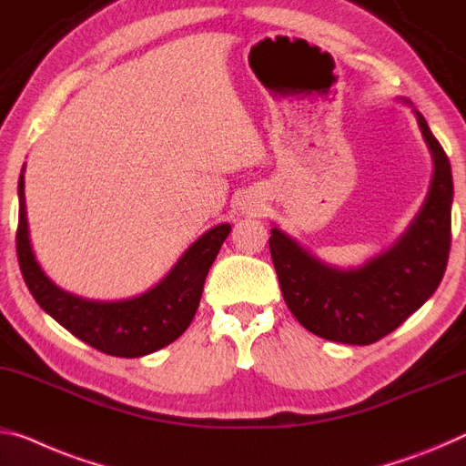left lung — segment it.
<instances>
[{"label":"left lung","instance_id":"8db88e82","mask_svg":"<svg viewBox=\"0 0 466 466\" xmlns=\"http://www.w3.org/2000/svg\"><path fill=\"white\" fill-rule=\"evenodd\" d=\"M431 151L433 178L417 218L392 247L365 265L339 269L271 228L269 250L292 315L315 336L367 346L388 336L438 290L452 242V169L415 109Z\"/></svg>","mask_w":466,"mask_h":466}]
</instances>
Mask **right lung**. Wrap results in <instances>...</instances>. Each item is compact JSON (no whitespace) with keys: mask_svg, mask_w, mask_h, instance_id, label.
I'll return each instance as SVG.
<instances>
[{"mask_svg":"<svg viewBox=\"0 0 466 466\" xmlns=\"http://www.w3.org/2000/svg\"><path fill=\"white\" fill-rule=\"evenodd\" d=\"M232 226L221 224L193 242L157 286L127 300H91L62 290L36 263L28 238L25 203V167L18 180L16 250L22 278L43 311L83 339L112 357L137 359L178 339L193 321L209 268Z\"/></svg>","mask_w":466,"mask_h":466,"instance_id":"add662e5","label":"right lung"}]
</instances>
